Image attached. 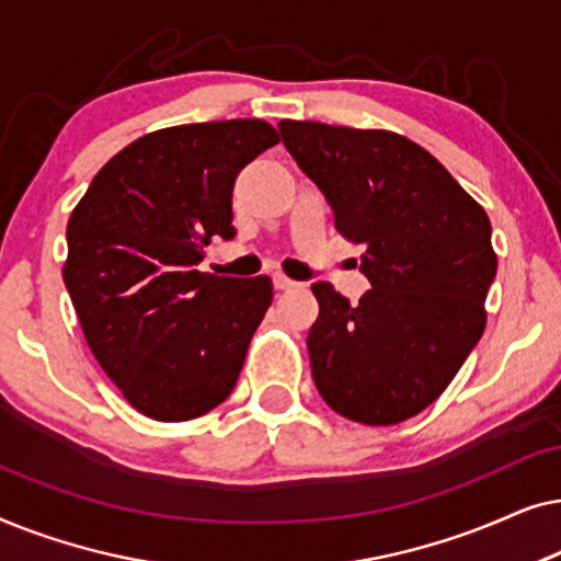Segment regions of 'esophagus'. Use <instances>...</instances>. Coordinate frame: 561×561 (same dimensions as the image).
Wrapping results in <instances>:
<instances>
[{"mask_svg":"<svg viewBox=\"0 0 561 561\" xmlns=\"http://www.w3.org/2000/svg\"><path fill=\"white\" fill-rule=\"evenodd\" d=\"M273 286L278 288V290H294V288L301 286V283L286 278V275H283V273H275V275H273Z\"/></svg>","mask_w":561,"mask_h":561,"instance_id":"obj_1","label":"esophagus"}]
</instances>
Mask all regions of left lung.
<instances>
[{
  "label": "left lung",
  "instance_id": "8db88e82",
  "mask_svg": "<svg viewBox=\"0 0 561 561\" xmlns=\"http://www.w3.org/2000/svg\"><path fill=\"white\" fill-rule=\"evenodd\" d=\"M283 145L321 188L370 290L350 306L313 283L311 375L329 409L367 426L416 416L485 332L497 257L482 206L447 168L388 129L283 119Z\"/></svg>",
  "mask_w": 561,
  "mask_h": 561
}]
</instances>
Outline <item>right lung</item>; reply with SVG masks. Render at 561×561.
I'll return each mask as SVG.
<instances>
[{
	"label": "right lung",
	"instance_id": "right-lung-1",
	"mask_svg": "<svg viewBox=\"0 0 561 561\" xmlns=\"http://www.w3.org/2000/svg\"><path fill=\"white\" fill-rule=\"evenodd\" d=\"M275 142L263 119L158 129L119 150L71 211L66 288L96 363L145 416H204L240 378L273 283L196 265L211 237H234L237 173Z\"/></svg>",
	"mask_w": 561,
	"mask_h": 561
}]
</instances>
